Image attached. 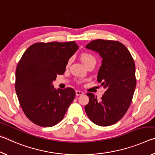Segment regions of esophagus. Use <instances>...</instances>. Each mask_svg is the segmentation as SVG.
Returning a JSON list of instances; mask_svg holds the SVG:
<instances>
[{
    "instance_id": "34e87169",
    "label": "esophagus",
    "mask_w": 155,
    "mask_h": 155,
    "mask_svg": "<svg viewBox=\"0 0 155 155\" xmlns=\"http://www.w3.org/2000/svg\"><path fill=\"white\" fill-rule=\"evenodd\" d=\"M84 93L83 92V91H78V90H77L76 91V96H81V95H83Z\"/></svg>"
}]
</instances>
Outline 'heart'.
I'll list each match as a JSON object with an SVG mask.
<instances>
[{"label":"heart","mask_w":155,"mask_h":155,"mask_svg":"<svg viewBox=\"0 0 155 155\" xmlns=\"http://www.w3.org/2000/svg\"><path fill=\"white\" fill-rule=\"evenodd\" d=\"M81 59L82 62L84 64H87V63L91 62V61H96V59L92 54L90 53H88V52H84V53H82L81 55ZM70 63H71V60H69L68 61L67 64V66H69Z\"/></svg>","instance_id":"heart-1"}]
</instances>
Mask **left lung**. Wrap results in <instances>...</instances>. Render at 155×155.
Here are the masks:
<instances>
[{"mask_svg": "<svg viewBox=\"0 0 155 155\" xmlns=\"http://www.w3.org/2000/svg\"><path fill=\"white\" fill-rule=\"evenodd\" d=\"M85 47L98 52L103 59L97 81L106 91L100 101L87 93L90 101L85 110L94 124L107 127L118 122L129 108L136 87L135 62L120 41L99 39Z\"/></svg>", "mask_w": 155, "mask_h": 155, "instance_id": "left-lung-1", "label": "left lung"}]
</instances>
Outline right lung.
Here are the masks:
<instances>
[{
	"label": "right lung",
	"instance_id": "right-lung-1",
	"mask_svg": "<svg viewBox=\"0 0 155 155\" xmlns=\"http://www.w3.org/2000/svg\"><path fill=\"white\" fill-rule=\"evenodd\" d=\"M78 49L74 41L35 43L21 57L15 71V89L22 111L43 127L61 121L75 98L74 89L56 90L52 85L65 72L69 59Z\"/></svg>",
	"mask_w": 155,
	"mask_h": 155
}]
</instances>
